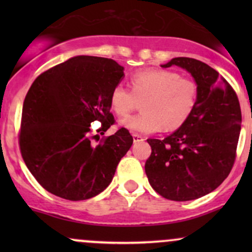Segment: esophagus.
<instances>
[{
    "instance_id": "esophagus-1",
    "label": "esophagus",
    "mask_w": 252,
    "mask_h": 252,
    "mask_svg": "<svg viewBox=\"0 0 252 252\" xmlns=\"http://www.w3.org/2000/svg\"><path fill=\"white\" fill-rule=\"evenodd\" d=\"M132 138H134V142H138V141H143V136H141L140 134H132Z\"/></svg>"
}]
</instances>
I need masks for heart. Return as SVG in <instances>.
I'll list each match as a JSON object with an SVG mask.
<instances>
[{"mask_svg": "<svg viewBox=\"0 0 252 252\" xmlns=\"http://www.w3.org/2000/svg\"><path fill=\"white\" fill-rule=\"evenodd\" d=\"M130 86L131 91L117 84L110 94V105L118 117L124 118L134 111L138 100H143L142 114L121 123L138 134L180 128L192 115L198 97L196 84L172 71L135 72L130 78Z\"/></svg>", "mask_w": 252, "mask_h": 252, "instance_id": "heart-1", "label": "heart"}]
</instances>
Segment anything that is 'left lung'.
I'll return each instance as SVG.
<instances>
[{
	"mask_svg": "<svg viewBox=\"0 0 252 252\" xmlns=\"http://www.w3.org/2000/svg\"><path fill=\"white\" fill-rule=\"evenodd\" d=\"M180 66L194 78L198 97L192 115L163 140L149 138L146 161L150 186L163 198L189 201L215 190L232 169L242 124L232 86L207 63L174 58L162 67Z\"/></svg>",
	"mask_w": 252,
	"mask_h": 252,
	"instance_id": "8db88e82",
	"label": "left lung"
}]
</instances>
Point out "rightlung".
<instances>
[{"instance_id":"right-lung-1","label":"right lung","mask_w":252,"mask_h":252,"mask_svg":"<svg viewBox=\"0 0 252 252\" xmlns=\"http://www.w3.org/2000/svg\"><path fill=\"white\" fill-rule=\"evenodd\" d=\"M112 59L79 56L42 72L32 84L22 109L19 144L36 181L67 200L103 192L132 144L129 130L94 143L91 123L104 135L112 124L110 94L124 76Z\"/></svg>"}]
</instances>
